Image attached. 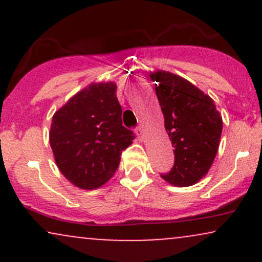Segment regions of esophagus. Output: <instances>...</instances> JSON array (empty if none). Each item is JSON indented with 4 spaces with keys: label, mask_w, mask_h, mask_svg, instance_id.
<instances>
[{
    "label": "esophagus",
    "mask_w": 262,
    "mask_h": 262,
    "mask_svg": "<svg viewBox=\"0 0 262 262\" xmlns=\"http://www.w3.org/2000/svg\"><path fill=\"white\" fill-rule=\"evenodd\" d=\"M135 134H137L139 138L143 137V127L135 128Z\"/></svg>",
    "instance_id": "34e87169"
}]
</instances>
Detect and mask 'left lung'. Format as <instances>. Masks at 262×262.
Masks as SVG:
<instances>
[{
    "label": "left lung",
    "mask_w": 262,
    "mask_h": 262,
    "mask_svg": "<svg viewBox=\"0 0 262 262\" xmlns=\"http://www.w3.org/2000/svg\"><path fill=\"white\" fill-rule=\"evenodd\" d=\"M164 114L165 129L175 154L170 172L161 175L170 185L187 187L207 175L218 152L223 119L208 95L169 71L150 73Z\"/></svg>",
    "instance_id": "obj_1"
}]
</instances>
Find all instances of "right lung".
Listing matches in <instances>:
<instances>
[{
	"instance_id": "1",
	"label": "right lung",
	"mask_w": 262,
	"mask_h": 262,
	"mask_svg": "<svg viewBox=\"0 0 262 262\" xmlns=\"http://www.w3.org/2000/svg\"><path fill=\"white\" fill-rule=\"evenodd\" d=\"M112 81L92 82L54 113L49 141L58 169L82 189L104 185L118 169L135 135L122 125V107Z\"/></svg>"
}]
</instances>
